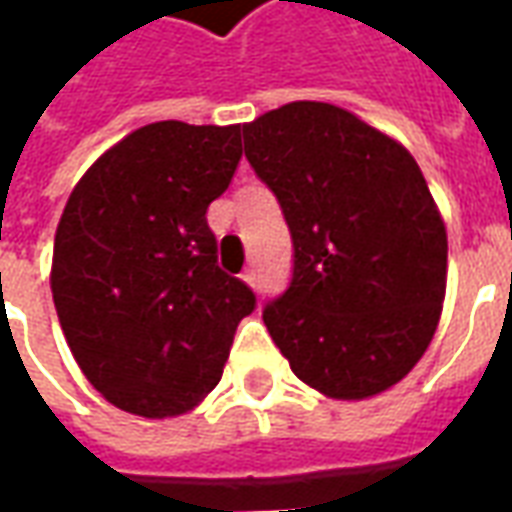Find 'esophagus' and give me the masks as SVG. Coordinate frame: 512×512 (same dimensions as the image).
I'll return each instance as SVG.
<instances>
[{
	"label": "esophagus",
	"instance_id": "34e87169",
	"mask_svg": "<svg viewBox=\"0 0 512 512\" xmlns=\"http://www.w3.org/2000/svg\"><path fill=\"white\" fill-rule=\"evenodd\" d=\"M244 282H246V285H252V288H255V285H257V268L255 266L246 268V271H244Z\"/></svg>",
	"mask_w": 512,
	"mask_h": 512
}]
</instances>
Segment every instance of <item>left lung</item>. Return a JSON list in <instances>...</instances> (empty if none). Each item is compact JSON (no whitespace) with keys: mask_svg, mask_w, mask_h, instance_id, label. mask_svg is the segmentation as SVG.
Returning <instances> with one entry per match:
<instances>
[{"mask_svg":"<svg viewBox=\"0 0 512 512\" xmlns=\"http://www.w3.org/2000/svg\"><path fill=\"white\" fill-rule=\"evenodd\" d=\"M244 153L293 238L263 321L290 370L334 400L411 373L439 326L447 230L406 147L340 106L293 101L244 126Z\"/></svg>","mask_w":512,"mask_h":512,"instance_id":"left-lung-1","label":"left lung"}]
</instances>
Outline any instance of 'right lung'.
<instances>
[{
	"instance_id": "right-lung-1",
	"label": "right lung",
	"mask_w": 512,
	"mask_h": 512,
	"mask_svg": "<svg viewBox=\"0 0 512 512\" xmlns=\"http://www.w3.org/2000/svg\"><path fill=\"white\" fill-rule=\"evenodd\" d=\"M241 126L161 120L87 169L54 235L51 293L87 381L128 414L178 417L222 378L255 293L216 263L208 205Z\"/></svg>"
}]
</instances>
